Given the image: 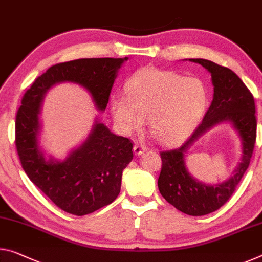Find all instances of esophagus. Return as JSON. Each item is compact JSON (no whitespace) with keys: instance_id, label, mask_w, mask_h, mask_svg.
<instances>
[{"instance_id":"esophagus-1","label":"esophagus","mask_w":262,"mask_h":262,"mask_svg":"<svg viewBox=\"0 0 262 262\" xmlns=\"http://www.w3.org/2000/svg\"><path fill=\"white\" fill-rule=\"evenodd\" d=\"M146 150H147V147L144 146V144L136 143L135 146H134V154H135L136 156H140L141 154H143Z\"/></svg>"}]
</instances>
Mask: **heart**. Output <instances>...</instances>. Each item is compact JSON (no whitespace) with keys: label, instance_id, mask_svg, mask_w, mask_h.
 <instances>
[{"label":"heart","instance_id":"heart-1","mask_svg":"<svg viewBox=\"0 0 262 262\" xmlns=\"http://www.w3.org/2000/svg\"><path fill=\"white\" fill-rule=\"evenodd\" d=\"M127 95L112 97L111 110L123 132L139 130L149 120L157 139L164 143L184 140L202 119L209 90L202 79L172 71L144 69L127 81Z\"/></svg>","mask_w":262,"mask_h":262}]
</instances>
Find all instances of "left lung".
<instances>
[{
	"label": "left lung",
	"mask_w": 262,
	"mask_h": 262,
	"mask_svg": "<svg viewBox=\"0 0 262 262\" xmlns=\"http://www.w3.org/2000/svg\"><path fill=\"white\" fill-rule=\"evenodd\" d=\"M190 60L201 64L211 73L214 86L213 100L203 121L183 146L160 152L162 167L157 185L165 201L181 212L204 215L218 210L231 198L250 165L256 140L255 102L251 91L232 70L206 59ZM224 121L233 123L243 140V161L236 175L225 184L202 185L186 170L184 152L206 130Z\"/></svg>",
	"instance_id": "1"
}]
</instances>
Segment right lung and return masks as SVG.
<instances>
[{"label":"right lung","instance_id":"right-lung-1","mask_svg":"<svg viewBox=\"0 0 262 262\" xmlns=\"http://www.w3.org/2000/svg\"><path fill=\"white\" fill-rule=\"evenodd\" d=\"M128 58H81L51 66L35 79L16 114L15 144L30 181L65 212L85 215L115 201L123 169L133 160L129 139L95 123L89 140L68 160L45 161L38 148L39 111L52 85L72 81L90 91L98 110H106L116 72Z\"/></svg>","mask_w":262,"mask_h":262}]
</instances>
